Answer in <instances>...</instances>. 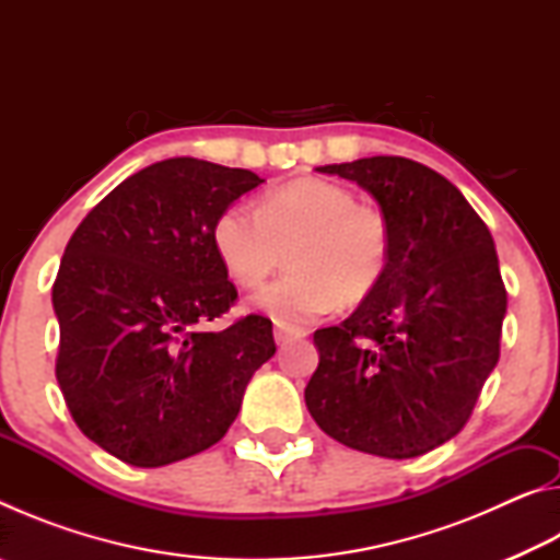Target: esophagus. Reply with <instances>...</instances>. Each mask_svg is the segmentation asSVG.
Returning <instances> with one entry per match:
<instances>
[{"instance_id": "obj_1", "label": "esophagus", "mask_w": 560, "mask_h": 560, "mask_svg": "<svg viewBox=\"0 0 560 560\" xmlns=\"http://www.w3.org/2000/svg\"><path fill=\"white\" fill-rule=\"evenodd\" d=\"M303 336H306V330L303 328H293L283 324H277V328H273V340H277V346H287L291 340H299Z\"/></svg>"}]
</instances>
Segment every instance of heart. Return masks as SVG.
I'll use <instances>...</instances> for the list:
<instances>
[{"instance_id": "1", "label": "heart", "mask_w": 560, "mask_h": 560, "mask_svg": "<svg viewBox=\"0 0 560 560\" xmlns=\"http://www.w3.org/2000/svg\"><path fill=\"white\" fill-rule=\"evenodd\" d=\"M212 246L240 287H257L287 249L289 271L261 287L252 306L279 324H303L358 303L381 287L390 264V224L381 210L358 205L348 187L299 177L269 189L259 210L234 202L217 214Z\"/></svg>"}]
</instances>
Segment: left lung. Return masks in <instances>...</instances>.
Returning a JSON list of instances; mask_svg holds the SVG:
<instances>
[{"mask_svg":"<svg viewBox=\"0 0 560 560\" xmlns=\"http://www.w3.org/2000/svg\"><path fill=\"white\" fill-rule=\"evenodd\" d=\"M371 192L393 252L371 296L314 334L316 424L350 450L410 459L462 432L499 360L506 289L494 240L447 177L397 155L318 167Z\"/></svg>","mask_w":560,"mask_h":560,"instance_id":"1","label":"left lung"}]
</instances>
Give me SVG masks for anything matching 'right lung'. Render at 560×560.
<instances>
[{
	"label": "right lung",
	"instance_id": "right-lung-1",
	"mask_svg": "<svg viewBox=\"0 0 560 560\" xmlns=\"http://www.w3.org/2000/svg\"><path fill=\"white\" fill-rule=\"evenodd\" d=\"M261 183L170 158L122 179L66 244L51 291L56 381L79 430L120 462L163 467L212 447L277 353L264 316L202 328L236 301L212 224Z\"/></svg>",
	"mask_w": 560,
	"mask_h": 560
}]
</instances>
